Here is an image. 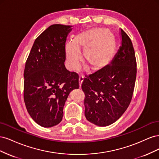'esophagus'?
<instances>
[{
  "mask_svg": "<svg viewBox=\"0 0 159 159\" xmlns=\"http://www.w3.org/2000/svg\"><path fill=\"white\" fill-rule=\"evenodd\" d=\"M84 79V76L83 75H80L79 77V85H80V88L81 87V84H82V82Z\"/></svg>",
  "mask_w": 159,
  "mask_h": 159,
  "instance_id": "1",
  "label": "esophagus"
}]
</instances>
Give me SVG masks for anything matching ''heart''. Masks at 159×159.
Listing matches in <instances>:
<instances>
[{"mask_svg":"<svg viewBox=\"0 0 159 159\" xmlns=\"http://www.w3.org/2000/svg\"><path fill=\"white\" fill-rule=\"evenodd\" d=\"M116 50L114 36L105 28H93L76 35L72 43L65 46L67 62L70 70L78 68L83 51L84 60L91 68L98 71L111 63Z\"/></svg>","mask_w":159,"mask_h":159,"instance_id":"b5f03b06","label":"heart"}]
</instances>
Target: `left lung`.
<instances>
[{"label": "left lung", "mask_w": 159, "mask_h": 159, "mask_svg": "<svg viewBox=\"0 0 159 159\" xmlns=\"http://www.w3.org/2000/svg\"><path fill=\"white\" fill-rule=\"evenodd\" d=\"M121 46L107 67L85 78L82 89L85 116L99 127L115 123L131 102L136 80L137 63L132 42L120 29Z\"/></svg>", "instance_id": "obj_1"}]
</instances>
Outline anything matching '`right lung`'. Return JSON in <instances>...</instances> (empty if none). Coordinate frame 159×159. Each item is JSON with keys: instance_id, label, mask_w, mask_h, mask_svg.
<instances>
[{"instance_id": "add662e5", "label": "right lung", "mask_w": 159, "mask_h": 159, "mask_svg": "<svg viewBox=\"0 0 159 159\" xmlns=\"http://www.w3.org/2000/svg\"><path fill=\"white\" fill-rule=\"evenodd\" d=\"M72 26L53 25L38 36L24 71V99L37 124L52 127L60 123L70 93L79 88L78 74L66 68L65 44Z\"/></svg>"}]
</instances>
